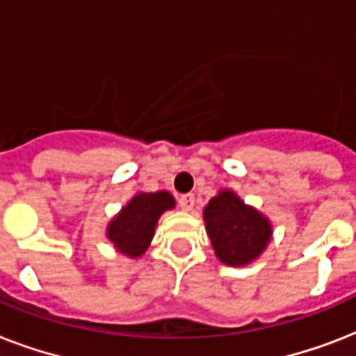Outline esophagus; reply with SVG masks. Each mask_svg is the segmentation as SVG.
<instances>
[{"mask_svg":"<svg viewBox=\"0 0 356 356\" xmlns=\"http://www.w3.org/2000/svg\"><path fill=\"white\" fill-rule=\"evenodd\" d=\"M195 205V197L194 194H183L181 197H179V207L183 209V211H192Z\"/></svg>","mask_w":356,"mask_h":356,"instance_id":"1","label":"esophagus"}]
</instances>
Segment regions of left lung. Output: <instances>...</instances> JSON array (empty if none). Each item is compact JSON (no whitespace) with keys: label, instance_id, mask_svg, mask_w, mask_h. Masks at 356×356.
I'll use <instances>...</instances> for the list:
<instances>
[{"label":"left lung","instance_id":"1","mask_svg":"<svg viewBox=\"0 0 356 356\" xmlns=\"http://www.w3.org/2000/svg\"><path fill=\"white\" fill-rule=\"evenodd\" d=\"M203 218L214 253L227 266H245L259 259L273 233L270 220L231 190H220L205 207Z\"/></svg>","mask_w":356,"mask_h":356}]
</instances>
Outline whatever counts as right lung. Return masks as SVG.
Here are the masks:
<instances>
[{
    "mask_svg": "<svg viewBox=\"0 0 356 356\" xmlns=\"http://www.w3.org/2000/svg\"><path fill=\"white\" fill-rule=\"evenodd\" d=\"M173 207L175 200L166 190L140 192L111 220L107 238L120 253L138 259L149 248L159 218Z\"/></svg>",
    "mask_w": 356,
    "mask_h": 356,
    "instance_id": "add662e5",
    "label": "right lung"
}]
</instances>
